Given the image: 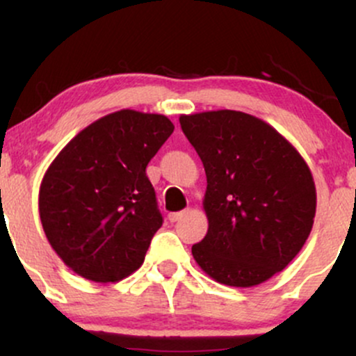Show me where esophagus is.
<instances>
[{
    "mask_svg": "<svg viewBox=\"0 0 356 356\" xmlns=\"http://www.w3.org/2000/svg\"><path fill=\"white\" fill-rule=\"evenodd\" d=\"M187 212H189L187 209H186V211H179V212H170V214H169V220H170V222H177V220L182 219L184 216L187 214Z\"/></svg>",
    "mask_w": 356,
    "mask_h": 356,
    "instance_id": "esophagus-1",
    "label": "esophagus"
}]
</instances>
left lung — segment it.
<instances>
[{
    "label": "left lung",
    "mask_w": 356,
    "mask_h": 356,
    "mask_svg": "<svg viewBox=\"0 0 356 356\" xmlns=\"http://www.w3.org/2000/svg\"><path fill=\"white\" fill-rule=\"evenodd\" d=\"M179 122L207 177L209 229L192 246L195 263L218 283H264L295 259L312 232L309 167L277 130L249 113L216 110Z\"/></svg>",
    "instance_id": "left-lung-1"
}]
</instances>
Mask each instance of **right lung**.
Segmentation results:
<instances>
[{"label":"right lung","instance_id":"add662e5","mask_svg":"<svg viewBox=\"0 0 356 356\" xmlns=\"http://www.w3.org/2000/svg\"><path fill=\"white\" fill-rule=\"evenodd\" d=\"M174 132L159 113L120 110L63 147L40 186V219L65 264L95 283H115L144 263L162 226L145 169Z\"/></svg>","mask_w":356,"mask_h":356}]
</instances>
